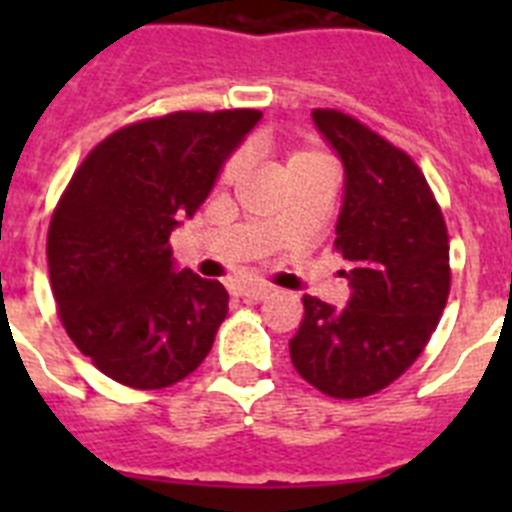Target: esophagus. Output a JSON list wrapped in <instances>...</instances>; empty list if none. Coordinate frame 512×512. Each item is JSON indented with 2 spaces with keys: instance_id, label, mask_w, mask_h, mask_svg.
<instances>
[{
  "instance_id": "esophagus-1",
  "label": "esophagus",
  "mask_w": 512,
  "mask_h": 512,
  "mask_svg": "<svg viewBox=\"0 0 512 512\" xmlns=\"http://www.w3.org/2000/svg\"><path fill=\"white\" fill-rule=\"evenodd\" d=\"M269 292H271V287H264V284H251V287L238 289V295H241L246 302L266 300V297H269Z\"/></svg>"
}]
</instances>
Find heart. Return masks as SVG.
I'll return each instance as SVG.
<instances>
[{
  "label": "heart",
  "mask_w": 512,
  "mask_h": 512,
  "mask_svg": "<svg viewBox=\"0 0 512 512\" xmlns=\"http://www.w3.org/2000/svg\"><path fill=\"white\" fill-rule=\"evenodd\" d=\"M318 158H325V156H320V153H315V151H295L292 156H289L287 169H292V166L307 164V161H318ZM238 169H241V158H238V156L228 158V161L223 164V169H220V182H230V179L238 174Z\"/></svg>",
  "instance_id": "heart-1"
}]
</instances>
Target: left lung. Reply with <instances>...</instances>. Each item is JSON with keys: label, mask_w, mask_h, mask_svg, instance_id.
<instances>
[{"label": "left lung", "mask_w": 512, "mask_h": 512, "mask_svg": "<svg viewBox=\"0 0 512 512\" xmlns=\"http://www.w3.org/2000/svg\"><path fill=\"white\" fill-rule=\"evenodd\" d=\"M312 120L346 169L333 246L348 261L351 300L302 297L289 356L315 390L359 400L390 387L431 341L451 289L449 230L402 148L341 110H312Z\"/></svg>", "instance_id": "8db88e82"}]
</instances>
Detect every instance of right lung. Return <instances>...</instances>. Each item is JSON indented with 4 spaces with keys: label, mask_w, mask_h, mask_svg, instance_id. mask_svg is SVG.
<instances>
[{
    "label": "right lung",
    "mask_w": 512,
    "mask_h": 512,
    "mask_svg": "<svg viewBox=\"0 0 512 512\" xmlns=\"http://www.w3.org/2000/svg\"><path fill=\"white\" fill-rule=\"evenodd\" d=\"M259 110L169 112L97 143L48 228V271L63 328L99 372L133 390L182 382L228 315L215 279L176 271L169 235L207 200Z\"/></svg>",
    "instance_id": "right-lung-1"
}]
</instances>
